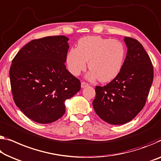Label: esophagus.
Masks as SVG:
<instances>
[{
	"label": "esophagus",
	"instance_id": "esophagus-1",
	"mask_svg": "<svg viewBox=\"0 0 161 161\" xmlns=\"http://www.w3.org/2000/svg\"><path fill=\"white\" fill-rule=\"evenodd\" d=\"M87 86H89V85L87 83L85 82V81H82V82L81 83V88H85L86 87H87Z\"/></svg>",
	"mask_w": 161,
	"mask_h": 161
}]
</instances>
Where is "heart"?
Listing matches in <instances>:
<instances>
[{"instance_id": "heart-1", "label": "heart", "mask_w": 161, "mask_h": 161, "mask_svg": "<svg viewBox=\"0 0 161 161\" xmlns=\"http://www.w3.org/2000/svg\"><path fill=\"white\" fill-rule=\"evenodd\" d=\"M125 47L117 40L100 36H87L79 40L76 48H71L66 56L69 71L78 76L87 66V78L108 82L119 75L125 58Z\"/></svg>"}]
</instances>
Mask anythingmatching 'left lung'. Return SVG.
<instances>
[{
	"label": "left lung",
	"mask_w": 161,
	"mask_h": 161,
	"mask_svg": "<svg viewBox=\"0 0 161 161\" xmlns=\"http://www.w3.org/2000/svg\"><path fill=\"white\" fill-rule=\"evenodd\" d=\"M125 61L119 75L104 87L96 86L92 102L100 119L114 125L131 121L145 106L153 81V66L147 52L135 39L125 37Z\"/></svg>",
	"instance_id": "8db88e82"
}]
</instances>
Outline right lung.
Instances as JSON below:
<instances>
[{
    "instance_id": "obj_1",
    "label": "right lung",
    "mask_w": 161,
    "mask_h": 161,
    "mask_svg": "<svg viewBox=\"0 0 161 161\" xmlns=\"http://www.w3.org/2000/svg\"><path fill=\"white\" fill-rule=\"evenodd\" d=\"M69 39L49 36L25 45L9 71L14 100L26 116L50 124L66 111L65 101L81 89L80 81L66 69Z\"/></svg>"
}]
</instances>
